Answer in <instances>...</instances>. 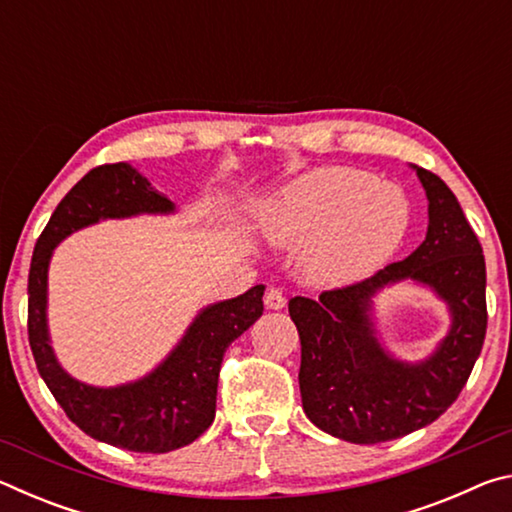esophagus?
<instances>
[{
    "mask_svg": "<svg viewBox=\"0 0 512 512\" xmlns=\"http://www.w3.org/2000/svg\"><path fill=\"white\" fill-rule=\"evenodd\" d=\"M264 305L266 309H282L287 305V298H284V293L280 289H268L266 296H264Z\"/></svg>",
    "mask_w": 512,
    "mask_h": 512,
    "instance_id": "1",
    "label": "esophagus"
}]
</instances>
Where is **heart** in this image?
<instances>
[{
	"label": "heart",
	"instance_id": "obj_1",
	"mask_svg": "<svg viewBox=\"0 0 512 512\" xmlns=\"http://www.w3.org/2000/svg\"><path fill=\"white\" fill-rule=\"evenodd\" d=\"M411 207L400 187L352 167H323L291 183L266 214L275 244L305 246L309 280L341 287L363 280L400 248Z\"/></svg>",
	"mask_w": 512,
	"mask_h": 512
}]
</instances>
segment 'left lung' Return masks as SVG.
<instances>
[{"instance_id": "8db88e82", "label": "left lung", "mask_w": 512, "mask_h": 512, "mask_svg": "<svg viewBox=\"0 0 512 512\" xmlns=\"http://www.w3.org/2000/svg\"><path fill=\"white\" fill-rule=\"evenodd\" d=\"M429 198L427 239L366 280L289 300L300 334V395L307 418L357 445L402 438L438 420L456 402L479 359L488 307L485 259L472 225L443 180L415 167ZM427 283L450 305L453 329L418 367L388 358L374 339L369 298L386 283Z\"/></svg>"}]
</instances>
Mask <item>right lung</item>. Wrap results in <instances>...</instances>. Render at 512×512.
<instances>
[{
  "label": "right lung",
  "mask_w": 512,
  "mask_h": 512,
  "mask_svg": "<svg viewBox=\"0 0 512 512\" xmlns=\"http://www.w3.org/2000/svg\"><path fill=\"white\" fill-rule=\"evenodd\" d=\"M131 164H101L69 189L38 237L29 268V345L40 377L67 418L88 436L128 452L164 454L185 447L214 422L216 386L228 345L264 311V287L216 302L196 316L183 341L160 368L135 384L85 386L58 366L47 334V266L51 250L74 230L99 219L142 212H171Z\"/></svg>",
  "instance_id": "right-lung-1"
}]
</instances>
